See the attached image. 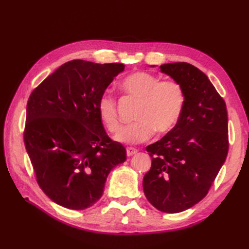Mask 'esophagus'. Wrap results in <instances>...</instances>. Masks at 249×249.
Returning <instances> with one entry per match:
<instances>
[{
  "instance_id": "1",
  "label": "esophagus",
  "mask_w": 249,
  "mask_h": 249,
  "mask_svg": "<svg viewBox=\"0 0 249 249\" xmlns=\"http://www.w3.org/2000/svg\"><path fill=\"white\" fill-rule=\"evenodd\" d=\"M137 153H138V150L134 149V147H127V149H126V154H127V156H128V157L136 155Z\"/></svg>"
}]
</instances>
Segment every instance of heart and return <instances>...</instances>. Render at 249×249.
Wrapping results in <instances>:
<instances>
[{
  "instance_id": "b5f03b06",
  "label": "heart",
  "mask_w": 249,
  "mask_h": 249,
  "mask_svg": "<svg viewBox=\"0 0 249 249\" xmlns=\"http://www.w3.org/2000/svg\"><path fill=\"white\" fill-rule=\"evenodd\" d=\"M120 88L127 96L139 102L134 120L136 123L122 129L115 139L127 144H139L151 139L155 131L170 133L177 127L185 109L186 93L176 80H163L153 73L136 71L125 77ZM96 110L98 118L109 133H118L121 122L118 103L112 95H100Z\"/></svg>"
}]
</instances>
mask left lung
Listing matches in <instances>:
<instances>
[{"label":"left lung","instance_id":"8db88e82","mask_svg":"<svg viewBox=\"0 0 249 249\" xmlns=\"http://www.w3.org/2000/svg\"><path fill=\"white\" fill-rule=\"evenodd\" d=\"M183 86L186 103L176 128L146 146L152 166L143 178L149 202L165 213H179L202 200L229 150L226 103L209 78L185 62L160 66Z\"/></svg>","mask_w":249,"mask_h":249}]
</instances>
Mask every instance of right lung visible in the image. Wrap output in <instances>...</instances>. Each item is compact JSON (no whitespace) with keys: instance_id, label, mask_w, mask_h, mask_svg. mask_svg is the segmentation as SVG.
<instances>
[{"instance_id":"right-lung-1","label":"right lung","mask_w":249,"mask_h":249,"mask_svg":"<svg viewBox=\"0 0 249 249\" xmlns=\"http://www.w3.org/2000/svg\"><path fill=\"white\" fill-rule=\"evenodd\" d=\"M124 64L72 60L31 93L23 140L41 190L53 202L84 210L104 193L108 174L126 160L109 138L96 105Z\"/></svg>"}]
</instances>
